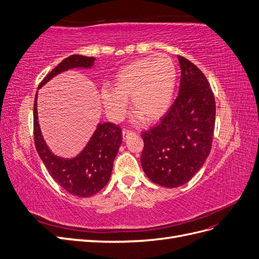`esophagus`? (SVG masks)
<instances>
[{
	"label": "esophagus",
	"instance_id": "obj_1",
	"mask_svg": "<svg viewBox=\"0 0 259 259\" xmlns=\"http://www.w3.org/2000/svg\"><path fill=\"white\" fill-rule=\"evenodd\" d=\"M133 134H134V132L132 131H127V130H124L123 133H122V137H123V140H126L130 136H132Z\"/></svg>",
	"mask_w": 259,
	"mask_h": 259
}]
</instances>
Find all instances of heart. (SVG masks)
<instances>
[{
	"mask_svg": "<svg viewBox=\"0 0 259 259\" xmlns=\"http://www.w3.org/2000/svg\"><path fill=\"white\" fill-rule=\"evenodd\" d=\"M176 79V66L166 55L137 59L115 74L112 91L101 90L100 97L112 119L125 113V101L132 99L133 113L147 123H155L168 113L173 105Z\"/></svg>",
	"mask_w": 259,
	"mask_h": 259,
	"instance_id": "1",
	"label": "heart"
}]
</instances>
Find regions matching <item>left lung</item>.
<instances>
[{
	"instance_id": "obj_1",
	"label": "left lung",
	"mask_w": 259,
	"mask_h": 259,
	"mask_svg": "<svg viewBox=\"0 0 259 259\" xmlns=\"http://www.w3.org/2000/svg\"><path fill=\"white\" fill-rule=\"evenodd\" d=\"M178 60V96L160 123L142 134L145 174L166 188L185 185L198 173L210 152L215 127V97L206 76L185 57Z\"/></svg>"
}]
</instances>
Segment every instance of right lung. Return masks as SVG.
Masks as SVG:
<instances>
[{"label":"right lung","instance_id":"1","mask_svg":"<svg viewBox=\"0 0 259 259\" xmlns=\"http://www.w3.org/2000/svg\"><path fill=\"white\" fill-rule=\"evenodd\" d=\"M95 58L72 55L62 60L46 75L38 85L41 89L55 75L73 68H91ZM37 92L33 107V134L36 151L52 178L62 189L80 198L96 194L108 184L111 176L113 161L122 144V130L113 123H99L86 147L73 159L55 155L45 144L36 109Z\"/></svg>","mask_w":259,"mask_h":259}]
</instances>
